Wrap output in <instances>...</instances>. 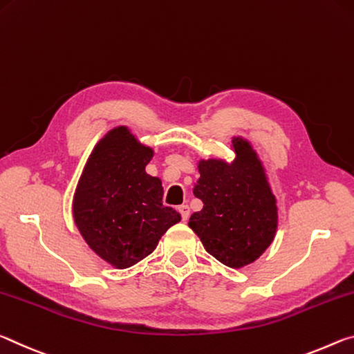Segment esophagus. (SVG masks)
Listing matches in <instances>:
<instances>
[{"label": "esophagus", "mask_w": 354, "mask_h": 354, "mask_svg": "<svg viewBox=\"0 0 354 354\" xmlns=\"http://www.w3.org/2000/svg\"><path fill=\"white\" fill-rule=\"evenodd\" d=\"M178 212H180L183 221H187V219L189 218V207L188 205H180V207H178Z\"/></svg>", "instance_id": "obj_1"}]
</instances>
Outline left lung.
Masks as SVG:
<instances>
[{
  "mask_svg": "<svg viewBox=\"0 0 354 354\" xmlns=\"http://www.w3.org/2000/svg\"><path fill=\"white\" fill-rule=\"evenodd\" d=\"M234 163L201 160L193 193L204 202L188 225L205 251L230 268L252 263L271 245L277 229L276 198L263 166L246 139L234 138Z\"/></svg>",
  "mask_w": 354,
  "mask_h": 354,
  "instance_id": "left-lung-1",
  "label": "left lung"
}]
</instances>
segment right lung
Returning <instances> with one entry per match:
<instances>
[{
	"mask_svg": "<svg viewBox=\"0 0 354 354\" xmlns=\"http://www.w3.org/2000/svg\"><path fill=\"white\" fill-rule=\"evenodd\" d=\"M153 150L127 127L108 131L91 153L73 198V219L84 241L115 268L147 257L180 215L163 205L161 180L146 166Z\"/></svg>",
	"mask_w": 354,
	"mask_h": 354,
	"instance_id": "1",
	"label": "right lung"
}]
</instances>
